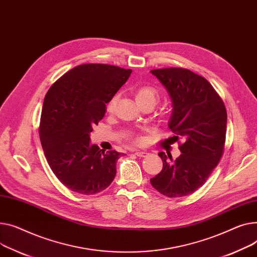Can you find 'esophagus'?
I'll return each instance as SVG.
<instances>
[{
	"label": "esophagus",
	"mask_w": 257,
	"mask_h": 257,
	"mask_svg": "<svg viewBox=\"0 0 257 257\" xmlns=\"http://www.w3.org/2000/svg\"><path fill=\"white\" fill-rule=\"evenodd\" d=\"M135 155L139 157H147L149 156V153L147 151H135Z\"/></svg>",
	"instance_id": "obj_1"
}]
</instances>
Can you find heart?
<instances>
[{"mask_svg": "<svg viewBox=\"0 0 257 257\" xmlns=\"http://www.w3.org/2000/svg\"><path fill=\"white\" fill-rule=\"evenodd\" d=\"M158 93L157 91L152 88L148 87V85H143V87H140L135 92V99L138 104H143V103H153L154 105L156 104V102L158 100ZM118 100V95L115 94L113 95L106 104V110L108 112H112L116 106V102Z\"/></svg>", "mask_w": 257, "mask_h": 257, "instance_id": "1", "label": "heart"}]
</instances>
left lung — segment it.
I'll return each instance as SVG.
<instances>
[{
	"instance_id": "1",
	"label": "left lung",
	"mask_w": 257,
	"mask_h": 257,
	"mask_svg": "<svg viewBox=\"0 0 257 257\" xmlns=\"http://www.w3.org/2000/svg\"><path fill=\"white\" fill-rule=\"evenodd\" d=\"M168 92L173 111L168 127L184 143L181 155L160 152L163 167L151 179L152 186L168 197L189 195L200 188L218 165L224 150L227 113L212 84L183 68L152 70Z\"/></svg>"
}]
</instances>
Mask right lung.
<instances>
[{
    "instance_id": "obj_1",
    "label": "right lung",
    "mask_w": 257,
    "mask_h": 257,
    "mask_svg": "<svg viewBox=\"0 0 257 257\" xmlns=\"http://www.w3.org/2000/svg\"><path fill=\"white\" fill-rule=\"evenodd\" d=\"M131 72L112 65L83 64L65 73L46 93L39 127L41 145L53 173L71 191L96 194L113 181L123 153L91 145L90 133Z\"/></svg>"
}]
</instances>
